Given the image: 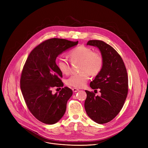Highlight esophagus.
Returning <instances> with one entry per match:
<instances>
[{
  "mask_svg": "<svg viewBox=\"0 0 148 148\" xmlns=\"http://www.w3.org/2000/svg\"><path fill=\"white\" fill-rule=\"evenodd\" d=\"M72 90H73V91L74 92H77V91H79V89L75 88H73V89H72Z\"/></svg>",
  "mask_w": 148,
  "mask_h": 148,
  "instance_id": "1",
  "label": "esophagus"
}]
</instances>
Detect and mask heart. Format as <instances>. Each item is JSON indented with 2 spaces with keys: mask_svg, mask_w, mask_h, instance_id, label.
<instances>
[{
  "mask_svg": "<svg viewBox=\"0 0 148 148\" xmlns=\"http://www.w3.org/2000/svg\"><path fill=\"white\" fill-rule=\"evenodd\" d=\"M68 56L72 62H80L81 73L72 75L66 80V83L69 86L80 88L83 87L90 79V75L95 77L102 71L104 59L98 52L94 51L88 47L80 45L69 51ZM60 71L64 74L70 72V65L65 58H60L58 62Z\"/></svg>",
  "mask_w": 148,
  "mask_h": 148,
  "instance_id": "1",
  "label": "heart"
}]
</instances>
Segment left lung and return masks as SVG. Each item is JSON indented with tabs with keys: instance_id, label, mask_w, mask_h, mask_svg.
Returning a JSON list of instances; mask_svg holds the SVG:
<instances>
[{
	"instance_id": "left-lung-1",
	"label": "left lung",
	"mask_w": 148,
	"mask_h": 148,
	"mask_svg": "<svg viewBox=\"0 0 148 148\" xmlns=\"http://www.w3.org/2000/svg\"><path fill=\"white\" fill-rule=\"evenodd\" d=\"M87 45L98 47L104 59L102 71L90 82L92 89H99L101 96L85 90L84 108L89 117L98 123L114 119L121 110L128 91V79L124 62L112 46L101 40H90Z\"/></svg>"
}]
</instances>
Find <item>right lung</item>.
Listing matches in <instances>:
<instances>
[{"mask_svg":"<svg viewBox=\"0 0 148 148\" xmlns=\"http://www.w3.org/2000/svg\"><path fill=\"white\" fill-rule=\"evenodd\" d=\"M77 41L51 38L34 48L23 66L20 88L29 111L40 121L46 124L58 122L65 113L68 100L73 90L62 88L58 94H52L54 87H63L62 73L56 64L59 54L76 45Z\"/></svg>","mask_w":148,"mask_h":148,"instance_id":"add662e5","label":"right lung"}]
</instances>
